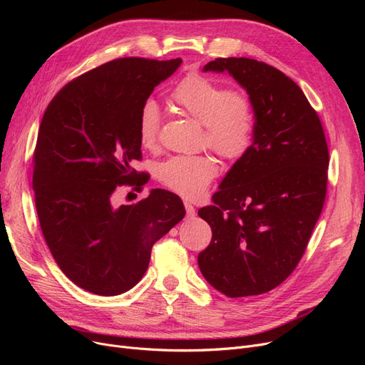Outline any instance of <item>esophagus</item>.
Masks as SVG:
<instances>
[{"label":"esophagus","mask_w":365,"mask_h":365,"mask_svg":"<svg viewBox=\"0 0 365 365\" xmlns=\"http://www.w3.org/2000/svg\"><path fill=\"white\" fill-rule=\"evenodd\" d=\"M185 210H186V216L187 217H194L195 216V207L190 204V202L185 201Z\"/></svg>","instance_id":"34e87169"}]
</instances>
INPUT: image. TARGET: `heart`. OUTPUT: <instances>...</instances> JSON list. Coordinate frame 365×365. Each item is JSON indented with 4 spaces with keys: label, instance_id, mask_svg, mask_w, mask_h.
Segmentation results:
<instances>
[{
    "label": "heart",
    "instance_id": "obj_1",
    "mask_svg": "<svg viewBox=\"0 0 365 365\" xmlns=\"http://www.w3.org/2000/svg\"><path fill=\"white\" fill-rule=\"evenodd\" d=\"M171 101L187 117L202 124V142L226 161L242 158L250 149L255 133L252 102L207 76L190 73L171 91ZM161 112L146 101L139 115V140L153 149L160 142ZM217 175L216 161L201 155H176L158 167L160 182L185 198H197Z\"/></svg>",
    "mask_w": 365,
    "mask_h": 365
}]
</instances>
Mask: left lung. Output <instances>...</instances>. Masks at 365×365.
Segmentation results:
<instances>
[{"label":"left lung","instance_id":"obj_1","mask_svg":"<svg viewBox=\"0 0 365 365\" xmlns=\"http://www.w3.org/2000/svg\"><path fill=\"white\" fill-rule=\"evenodd\" d=\"M255 110L253 143L198 210L212 241L198 255L204 278L227 297L271 292L296 269L327 194L329 148L317 110L279 69L248 57H219Z\"/></svg>","mask_w":365,"mask_h":365}]
</instances>
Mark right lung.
<instances>
[{
	"instance_id": "1",
	"label": "right lung",
	"mask_w": 365,
	"mask_h": 365,
	"mask_svg": "<svg viewBox=\"0 0 365 365\" xmlns=\"http://www.w3.org/2000/svg\"><path fill=\"white\" fill-rule=\"evenodd\" d=\"M171 61L121 57L69 81L48 103L32 157L34 195L44 240L62 272L99 296L128 292L145 275L152 245L185 216L164 189L113 205L125 185L142 190L139 115Z\"/></svg>"
}]
</instances>
